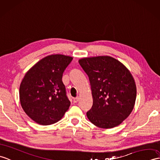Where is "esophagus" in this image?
<instances>
[{
    "label": "esophagus",
    "mask_w": 160,
    "mask_h": 160,
    "mask_svg": "<svg viewBox=\"0 0 160 160\" xmlns=\"http://www.w3.org/2000/svg\"><path fill=\"white\" fill-rule=\"evenodd\" d=\"M79 99H80V98H79V97H76V98H73V102H74V103H77L79 101Z\"/></svg>",
    "instance_id": "obj_1"
}]
</instances>
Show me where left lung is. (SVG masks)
I'll return each mask as SVG.
<instances>
[{
    "instance_id": "1",
    "label": "left lung",
    "mask_w": 160,
    "mask_h": 160,
    "mask_svg": "<svg viewBox=\"0 0 160 160\" xmlns=\"http://www.w3.org/2000/svg\"><path fill=\"white\" fill-rule=\"evenodd\" d=\"M88 76L93 103L87 112L92 124L103 129L121 124L131 114L136 98L135 81L130 72L108 56L80 59Z\"/></svg>"
}]
</instances>
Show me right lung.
Returning a JSON list of instances; mask_svg holds the SVG:
<instances>
[{
  "label": "right lung",
  "mask_w": 160,
  "mask_h": 160,
  "mask_svg": "<svg viewBox=\"0 0 160 160\" xmlns=\"http://www.w3.org/2000/svg\"><path fill=\"white\" fill-rule=\"evenodd\" d=\"M73 58L52 54L42 58L25 74L20 86V100L25 113L37 123H55L69 109L70 101L62 81Z\"/></svg>",
  "instance_id": "right-lung-1"
}]
</instances>
